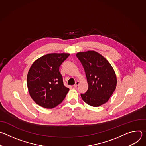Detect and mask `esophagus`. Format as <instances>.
Returning a JSON list of instances; mask_svg holds the SVG:
<instances>
[{
  "label": "esophagus",
  "instance_id": "obj_1",
  "mask_svg": "<svg viewBox=\"0 0 146 146\" xmlns=\"http://www.w3.org/2000/svg\"><path fill=\"white\" fill-rule=\"evenodd\" d=\"M79 83H80V82L78 81H77L76 82V83H75V84L74 85V87H77L78 86V84H79Z\"/></svg>",
  "mask_w": 146,
  "mask_h": 146
}]
</instances>
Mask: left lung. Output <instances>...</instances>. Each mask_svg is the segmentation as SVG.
<instances>
[{
	"label": "left lung",
	"instance_id": "left-lung-1",
	"mask_svg": "<svg viewBox=\"0 0 146 146\" xmlns=\"http://www.w3.org/2000/svg\"><path fill=\"white\" fill-rule=\"evenodd\" d=\"M84 69L88 88L81 96L88 105L98 107L106 103L117 86V77L109 62L95 51L76 54Z\"/></svg>",
	"mask_w": 146,
	"mask_h": 146
}]
</instances>
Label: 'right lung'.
Returning <instances> with one entry per match:
<instances>
[{"label":"right lung","instance_id":"1","mask_svg":"<svg viewBox=\"0 0 146 146\" xmlns=\"http://www.w3.org/2000/svg\"><path fill=\"white\" fill-rule=\"evenodd\" d=\"M68 53H51L36 59L27 75V86L32 99L39 106L52 109L64 100L69 88L66 87L59 66Z\"/></svg>","mask_w":146,"mask_h":146}]
</instances>
